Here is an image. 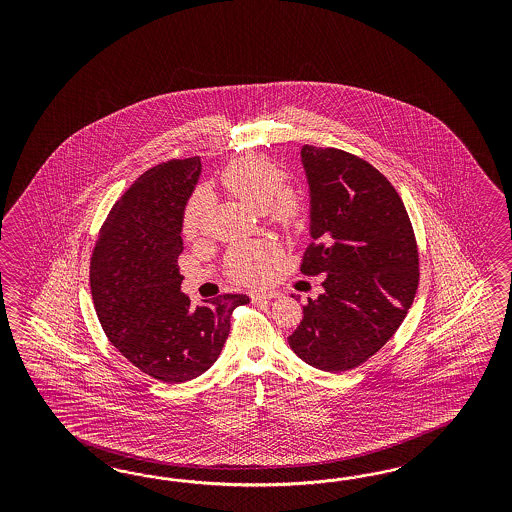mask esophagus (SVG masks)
<instances>
[{"label": "esophagus", "instance_id": "obj_1", "mask_svg": "<svg viewBox=\"0 0 512 512\" xmlns=\"http://www.w3.org/2000/svg\"><path fill=\"white\" fill-rule=\"evenodd\" d=\"M279 293L276 291H268V293H253L251 295V300L253 302H268V300H272V298H278Z\"/></svg>", "mask_w": 512, "mask_h": 512}]
</instances>
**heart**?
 I'll use <instances>...</instances> for the list:
<instances>
[{"instance_id":"obj_1","label":"heart","mask_w":512,"mask_h":512,"mask_svg":"<svg viewBox=\"0 0 512 512\" xmlns=\"http://www.w3.org/2000/svg\"><path fill=\"white\" fill-rule=\"evenodd\" d=\"M283 172L272 161L261 157H240L229 163L219 174V184L223 189L246 202L255 210H263V216L278 225L279 229H296L306 214L304 193L295 186L281 184ZM210 214V197L204 191H197L189 197L182 212V234L187 240H197L206 231V221ZM279 257V249L272 242H244L236 244L227 253L225 268L229 278L255 285L268 278L272 264Z\"/></svg>"}]
</instances>
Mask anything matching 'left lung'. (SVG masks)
<instances>
[{
    "mask_svg": "<svg viewBox=\"0 0 512 512\" xmlns=\"http://www.w3.org/2000/svg\"><path fill=\"white\" fill-rule=\"evenodd\" d=\"M310 184L311 244L300 272L325 274L287 338L306 364L353 370L402 325L419 287V249L398 191L368 161L302 146Z\"/></svg>",
    "mask_w": 512,
    "mask_h": 512,
    "instance_id": "8db88e82",
    "label": "left lung"
}]
</instances>
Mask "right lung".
<instances>
[{"label": "right lung", "mask_w": 512, "mask_h": 512, "mask_svg": "<svg viewBox=\"0 0 512 512\" xmlns=\"http://www.w3.org/2000/svg\"><path fill=\"white\" fill-rule=\"evenodd\" d=\"M201 159H171L144 172L112 206L90 263L93 304L110 343L140 372L186 383L216 362L246 295L191 308L180 291L182 212Z\"/></svg>", "instance_id": "obj_1"}]
</instances>
